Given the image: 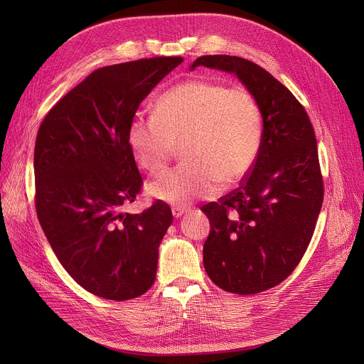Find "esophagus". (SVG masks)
<instances>
[{
  "mask_svg": "<svg viewBox=\"0 0 364 364\" xmlns=\"http://www.w3.org/2000/svg\"><path fill=\"white\" fill-rule=\"evenodd\" d=\"M187 211H188L187 208L174 206V208H172V215H174V218H180V217H181V215H184Z\"/></svg>",
  "mask_w": 364,
  "mask_h": 364,
  "instance_id": "1",
  "label": "esophagus"
}]
</instances>
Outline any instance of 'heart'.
Here are the masks:
<instances>
[{
  "mask_svg": "<svg viewBox=\"0 0 364 364\" xmlns=\"http://www.w3.org/2000/svg\"><path fill=\"white\" fill-rule=\"evenodd\" d=\"M261 139V107L254 94L211 80L168 88L155 103V114L137 113L127 132L134 158L149 172L162 171L183 143L186 162L149 184L153 198L178 206L215 196L221 181L243 180Z\"/></svg>",
  "mask_w": 364,
  "mask_h": 364,
  "instance_id": "b5f03b06",
  "label": "heart"
}]
</instances>
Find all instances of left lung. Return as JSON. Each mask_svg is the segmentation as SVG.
<instances>
[{"label":"left lung","mask_w":364,"mask_h":364,"mask_svg":"<svg viewBox=\"0 0 364 364\" xmlns=\"http://www.w3.org/2000/svg\"><path fill=\"white\" fill-rule=\"evenodd\" d=\"M198 66L236 73L261 107L254 166L233 192L200 208L211 223L209 279L225 292L258 294L291 276L311 242L324 196L314 128L295 95L257 63L215 54Z\"/></svg>","instance_id":"1"}]
</instances>
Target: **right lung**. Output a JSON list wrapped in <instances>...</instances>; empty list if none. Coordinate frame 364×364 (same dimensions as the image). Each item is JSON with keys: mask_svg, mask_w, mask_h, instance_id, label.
Listing matches in <instances>:
<instances>
[{"mask_svg": "<svg viewBox=\"0 0 364 364\" xmlns=\"http://www.w3.org/2000/svg\"><path fill=\"white\" fill-rule=\"evenodd\" d=\"M181 62L161 55L94 70L38 129V220L69 276L100 298H137L155 282L172 213L162 200L140 214L125 213L143 187L127 132L147 94Z\"/></svg>", "mask_w": 364, "mask_h": 364, "instance_id": "right-lung-1", "label": "right lung"}]
</instances>
